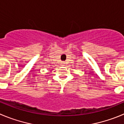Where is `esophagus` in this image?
Returning <instances> with one entry per match:
<instances>
[{
    "instance_id": "obj_1",
    "label": "esophagus",
    "mask_w": 124,
    "mask_h": 124,
    "mask_svg": "<svg viewBox=\"0 0 124 124\" xmlns=\"http://www.w3.org/2000/svg\"><path fill=\"white\" fill-rule=\"evenodd\" d=\"M61 65H63V66H64V65H65L66 63H65V62H64V61H61Z\"/></svg>"
}]
</instances>
